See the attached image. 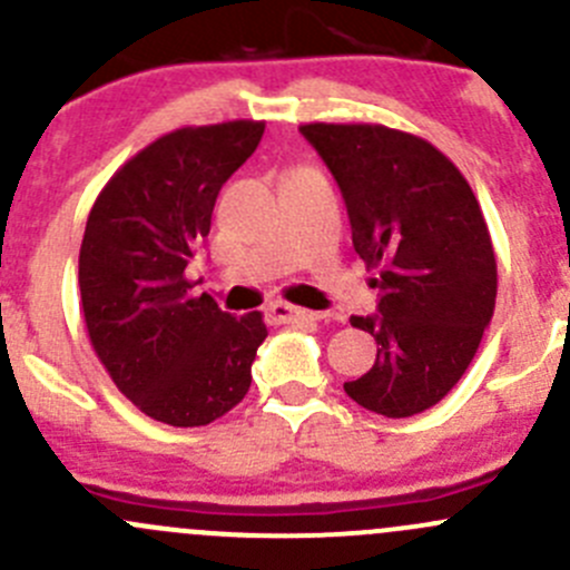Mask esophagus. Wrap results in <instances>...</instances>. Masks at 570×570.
<instances>
[{"label":"esophagus","mask_w":570,"mask_h":570,"mask_svg":"<svg viewBox=\"0 0 570 570\" xmlns=\"http://www.w3.org/2000/svg\"><path fill=\"white\" fill-rule=\"evenodd\" d=\"M267 312L275 322H314V320H320L317 312H306V308L289 306V303H284V301L269 303Z\"/></svg>","instance_id":"1"}]
</instances>
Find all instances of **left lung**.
Segmentation results:
<instances>
[{
	"label": "left lung",
	"mask_w": 570,
	"mask_h": 570,
	"mask_svg": "<svg viewBox=\"0 0 570 570\" xmlns=\"http://www.w3.org/2000/svg\"><path fill=\"white\" fill-rule=\"evenodd\" d=\"M344 206L353 248L377 269L375 364L344 383L350 400L389 419L422 413L469 370L497 306V256L461 170L428 140L381 124H306Z\"/></svg>",
	"instance_id": "8db88e82"
}]
</instances>
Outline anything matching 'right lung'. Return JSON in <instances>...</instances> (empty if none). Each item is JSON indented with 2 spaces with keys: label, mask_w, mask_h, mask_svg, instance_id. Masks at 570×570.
<instances>
[{
  "label": "right lung",
  "mask_w": 570,
  "mask_h": 570,
  "mask_svg": "<svg viewBox=\"0 0 570 570\" xmlns=\"http://www.w3.org/2000/svg\"><path fill=\"white\" fill-rule=\"evenodd\" d=\"M262 120L184 126L159 137L107 181L79 248L90 344L146 416L200 428L250 389L267 338L262 314L220 312L193 297L187 264L212 226L217 193L256 151Z\"/></svg>",
  "instance_id": "1"
}]
</instances>
